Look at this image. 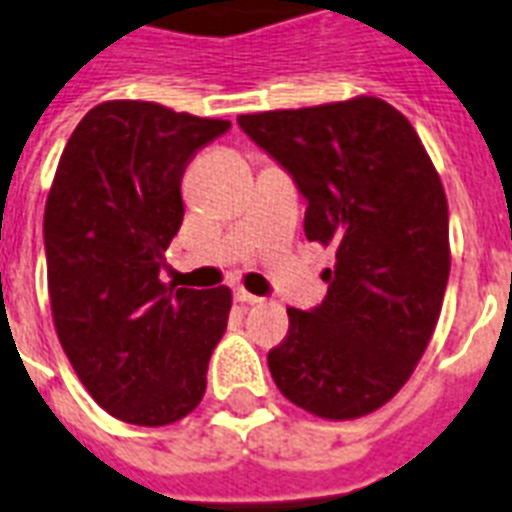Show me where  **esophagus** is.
<instances>
[{"label":"esophagus","mask_w":512,"mask_h":512,"mask_svg":"<svg viewBox=\"0 0 512 512\" xmlns=\"http://www.w3.org/2000/svg\"><path fill=\"white\" fill-rule=\"evenodd\" d=\"M235 301H237V304H259L261 298L253 296V293H248V290L237 288L235 290Z\"/></svg>","instance_id":"34e87169"}]
</instances>
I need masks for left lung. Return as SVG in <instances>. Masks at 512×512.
<instances>
[{
  "label": "left lung",
  "mask_w": 512,
  "mask_h": 512,
  "mask_svg": "<svg viewBox=\"0 0 512 512\" xmlns=\"http://www.w3.org/2000/svg\"><path fill=\"white\" fill-rule=\"evenodd\" d=\"M237 124L306 198V237L335 253L325 301L312 312L290 306L269 372L317 418L370 415L410 380L439 322L449 280L439 171L410 121L370 94Z\"/></svg>",
  "instance_id": "1"
}]
</instances>
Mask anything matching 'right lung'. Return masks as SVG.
<instances>
[{
	"label": "right lung",
	"instance_id": "1",
	"mask_svg": "<svg viewBox=\"0 0 512 512\" xmlns=\"http://www.w3.org/2000/svg\"><path fill=\"white\" fill-rule=\"evenodd\" d=\"M227 129L158 102L108 100L57 163L44 208L52 320L84 388L124 423H177L206 394L232 290L174 288L158 272L185 219L187 163Z\"/></svg>",
	"mask_w": 512,
	"mask_h": 512
}]
</instances>
